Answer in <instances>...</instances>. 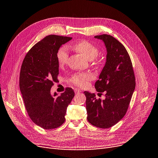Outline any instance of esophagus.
Wrapping results in <instances>:
<instances>
[{"label":"esophagus","mask_w":158,"mask_h":158,"mask_svg":"<svg viewBox=\"0 0 158 158\" xmlns=\"http://www.w3.org/2000/svg\"><path fill=\"white\" fill-rule=\"evenodd\" d=\"M74 92H75V93H80L81 92V91L79 89L77 88V89H74Z\"/></svg>","instance_id":"obj_1"}]
</instances>
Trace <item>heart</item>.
I'll return each instance as SVG.
<instances>
[{"instance_id":"1","label":"heart","mask_w":158,"mask_h":158,"mask_svg":"<svg viewBox=\"0 0 158 158\" xmlns=\"http://www.w3.org/2000/svg\"><path fill=\"white\" fill-rule=\"evenodd\" d=\"M72 48L79 52L89 60H93L99 53V50L96 46L85 40H81L77 42L72 46ZM56 58L59 65H64L67 63L69 58V52L67 48L63 46L60 48L57 52ZM92 78L93 75L91 73H80L75 74L71 78V81L75 85L83 87H85L89 81L92 80Z\"/></svg>"}]
</instances>
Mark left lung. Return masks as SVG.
I'll use <instances>...</instances> for the list:
<instances>
[{
  "label": "left lung",
  "mask_w": 158,
  "mask_h": 158,
  "mask_svg": "<svg viewBox=\"0 0 158 158\" xmlns=\"http://www.w3.org/2000/svg\"><path fill=\"white\" fill-rule=\"evenodd\" d=\"M94 38L103 42L107 51L106 64L95 83L96 91L104 92L106 98L97 100L94 93L84 92L87 118L96 127L108 129L125 116L136 82L131 58L123 44L109 35H96Z\"/></svg>",
  "instance_id": "8db88e82"
}]
</instances>
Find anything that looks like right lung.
Here are the masks:
<instances>
[{"instance_id":"right-lung-1","label":"right lung","mask_w":158,"mask_h":158,"mask_svg":"<svg viewBox=\"0 0 158 158\" xmlns=\"http://www.w3.org/2000/svg\"><path fill=\"white\" fill-rule=\"evenodd\" d=\"M71 39L46 36L29 51L22 64L19 86L25 107L32 121L44 129H53L64 123L67 106L74 96L70 87L60 96L56 92L51 94L59 73L57 52Z\"/></svg>"}]
</instances>
